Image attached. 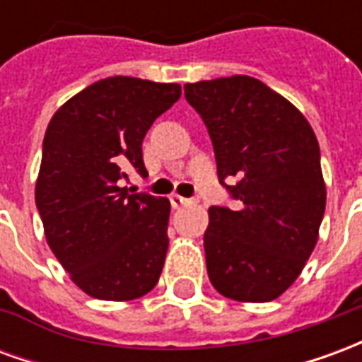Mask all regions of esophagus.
Masks as SVG:
<instances>
[{
  "instance_id": "esophagus-1",
  "label": "esophagus",
  "mask_w": 362,
  "mask_h": 362,
  "mask_svg": "<svg viewBox=\"0 0 362 362\" xmlns=\"http://www.w3.org/2000/svg\"><path fill=\"white\" fill-rule=\"evenodd\" d=\"M170 204H173L174 209H180V207L192 204V202H189V199H186V197L178 196V194H174V196H170Z\"/></svg>"
}]
</instances>
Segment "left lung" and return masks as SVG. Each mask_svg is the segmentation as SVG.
Segmentation results:
<instances>
[{"instance_id":"left-lung-1","label":"left lung","mask_w":362,"mask_h":362,"mask_svg":"<svg viewBox=\"0 0 362 362\" xmlns=\"http://www.w3.org/2000/svg\"><path fill=\"white\" fill-rule=\"evenodd\" d=\"M207 126L221 184L240 209L209 207L204 235L211 285L240 303H269L303 272L326 209L320 147L303 112L248 75L186 83Z\"/></svg>"}]
</instances>
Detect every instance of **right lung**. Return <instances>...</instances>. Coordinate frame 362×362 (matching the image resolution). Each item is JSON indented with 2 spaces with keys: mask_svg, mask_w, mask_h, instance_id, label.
Returning <instances> with one entry per match:
<instances>
[{
  "mask_svg": "<svg viewBox=\"0 0 362 362\" xmlns=\"http://www.w3.org/2000/svg\"><path fill=\"white\" fill-rule=\"evenodd\" d=\"M182 95L178 83L106 77L52 116L35 199L54 256L83 293L134 300L157 285L168 250L170 202L127 194L135 168L147 176L141 143Z\"/></svg>",
  "mask_w": 362,
  "mask_h": 362,
  "instance_id": "add662e5",
  "label": "right lung"
}]
</instances>
